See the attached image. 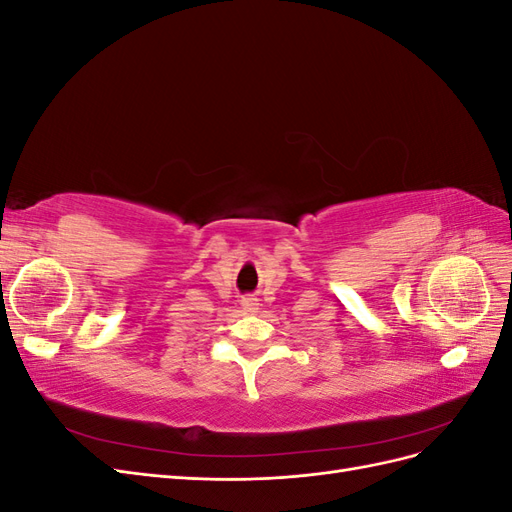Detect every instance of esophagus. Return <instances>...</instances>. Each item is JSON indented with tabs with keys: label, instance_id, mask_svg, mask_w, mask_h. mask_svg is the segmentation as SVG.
I'll list each match as a JSON object with an SVG mask.
<instances>
[{
	"label": "esophagus",
	"instance_id": "34e87169",
	"mask_svg": "<svg viewBox=\"0 0 512 512\" xmlns=\"http://www.w3.org/2000/svg\"><path fill=\"white\" fill-rule=\"evenodd\" d=\"M241 307L245 309L247 314H254V312H258L260 303H258V299H256V297H243V299H241Z\"/></svg>",
	"mask_w": 512,
	"mask_h": 512
}]
</instances>
